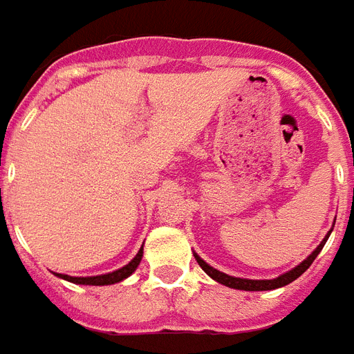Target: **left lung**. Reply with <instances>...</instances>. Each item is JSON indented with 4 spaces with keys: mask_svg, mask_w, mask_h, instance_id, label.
Wrapping results in <instances>:
<instances>
[{
    "mask_svg": "<svg viewBox=\"0 0 354 354\" xmlns=\"http://www.w3.org/2000/svg\"><path fill=\"white\" fill-rule=\"evenodd\" d=\"M330 232H333V228L327 232V236L322 239L320 245H318V247H316L315 250L309 254V256L305 257L304 261L299 263V265H296L292 270H287V272L281 274V276H278V278H274V279L234 278V276H228V274L221 272V270H217V268H214L212 265H208V263H206L203 257L197 256L195 252H194V256H195V259H197V263L201 265V268H203V270H205V272L208 274L212 279H216L217 283L225 285V287H230V289H237V290H274V289H279V287H285V285L292 283L294 279L299 278V276H301V274H304L305 270L310 267V265H313V261L316 259V256L322 252V248H324L325 241L329 239Z\"/></svg>",
    "mask_w": 354,
    "mask_h": 354,
    "instance_id": "left-lung-1",
    "label": "left lung"
}]
</instances>
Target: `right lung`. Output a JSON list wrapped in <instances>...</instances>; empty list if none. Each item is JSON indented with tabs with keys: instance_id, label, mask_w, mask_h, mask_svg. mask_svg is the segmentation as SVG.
<instances>
[{
	"instance_id": "1",
	"label": "right lung",
	"mask_w": 354,
	"mask_h": 354,
	"mask_svg": "<svg viewBox=\"0 0 354 354\" xmlns=\"http://www.w3.org/2000/svg\"><path fill=\"white\" fill-rule=\"evenodd\" d=\"M142 254H144V248L140 247V250L137 252V256L133 257L131 261L128 265H124L122 268H118V270H113V272H107V274H100V276H86V278H76V276H67V274H58L55 272V276L58 278L65 279V281H71V283H76V285H113V283H118V281H124L126 278H129L137 267L140 265V259H142Z\"/></svg>"
}]
</instances>
